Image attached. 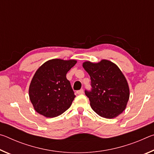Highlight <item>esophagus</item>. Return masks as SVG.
Listing matches in <instances>:
<instances>
[{"label":"esophagus","mask_w":154,"mask_h":154,"mask_svg":"<svg viewBox=\"0 0 154 154\" xmlns=\"http://www.w3.org/2000/svg\"><path fill=\"white\" fill-rule=\"evenodd\" d=\"M77 94H79V95H80V94H83V90H78V91H77Z\"/></svg>","instance_id":"1"}]
</instances>
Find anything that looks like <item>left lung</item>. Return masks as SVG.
Returning a JSON list of instances; mask_svg holds the SVG:
<instances>
[{"label": "left lung", "instance_id": "obj_1", "mask_svg": "<svg viewBox=\"0 0 154 154\" xmlns=\"http://www.w3.org/2000/svg\"><path fill=\"white\" fill-rule=\"evenodd\" d=\"M83 67L91 79L92 89L85 91L91 107L103 118L118 117L126 109L130 97L128 84L121 70L107 60L97 63L85 61Z\"/></svg>", "mask_w": 154, "mask_h": 154}]
</instances>
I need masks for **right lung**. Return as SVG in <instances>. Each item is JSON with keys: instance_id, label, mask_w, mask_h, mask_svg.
<instances>
[{"instance_id": "right-lung-1", "label": "right lung", "mask_w": 154, "mask_h": 154, "mask_svg": "<svg viewBox=\"0 0 154 154\" xmlns=\"http://www.w3.org/2000/svg\"><path fill=\"white\" fill-rule=\"evenodd\" d=\"M76 63L75 60L52 59L37 69L29 86V98L38 113L55 118L71 106L75 95L66 75Z\"/></svg>"}]
</instances>
